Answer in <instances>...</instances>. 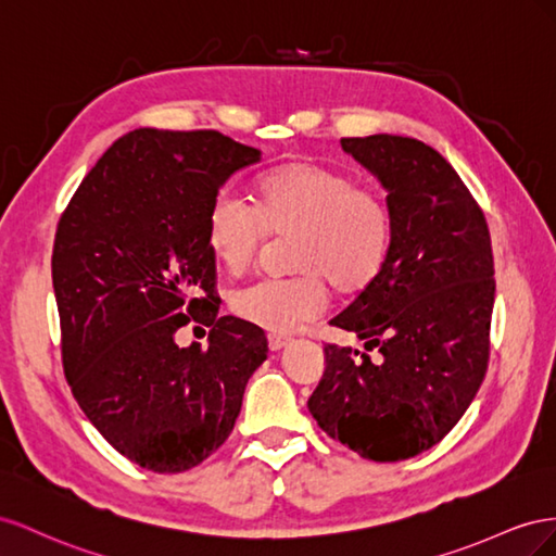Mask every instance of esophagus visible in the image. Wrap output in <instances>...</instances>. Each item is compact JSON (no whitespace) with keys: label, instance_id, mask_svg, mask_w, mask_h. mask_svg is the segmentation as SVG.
Segmentation results:
<instances>
[{"label":"esophagus","instance_id":"esophagus-1","mask_svg":"<svg viewBox=\"0 0 556 556\" xmlns=\"http://www.w3.org/2000/svg\"><path fill=\"white\" fill-rule=\"evenodd\" d=\"M289 342H291L289 338H281V336H269L267 338V344H269V349H273V352H279V349H283Z\"/></svg>","mask_w":556,"mask_h":556}]
</instances>
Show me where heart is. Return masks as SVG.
<instances>
[{"mask_svg": "<svg viewBox=\"0 0 556 556\" xmlns=\"http://www.w3.org/2000/svg\"><path fill=\"white\" fill-rule=\"evenodd\" d=\"M256 207L220 190L207 212V244L228 273H242L267 240L289 242L287 279H258L232 291L240 319L269 332H291L340 295H361L382 277L395 235L389 198L342 169L291 161L265 172Z\"/></svg>", "mask_w": 556, "mask_h": 556, "instance_id": "heart-1", "label": "heart"}]
</instances>
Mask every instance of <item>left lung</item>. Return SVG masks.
<instances>
[{
  "label": "left lung",
  "instance_id": "1",
  "mask_svg": "<svg viewBox=\"0 0 556 556\" xmlns=\"http://www.w3.org/2000/svg\"><path fill=\"white\" fill-rule=\"evenodd\" d=\"M342 149L389 190V263L330 326L382 358L326 344L307 407L321 431L370 462H403L445 438L489 366L494 253L484 212L435 149L399 135L344 137Z\"/></svg>",
  "mask_w": 556,
  "mask_h": 556
}]
</instances>
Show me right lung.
Returning a JSON list of instances; mask_svg holds the SVG:
<instances>
[{
	"mask_svg": "<svg viewBox=\"0 0 556 556\" xmlns=\"http://www.w3.org/2000/svg\"><path fill=\"white\" fill-rule=\"evenodd\" d=\"M261 151L216 130L139 128L114 141L62 212L53 244L62 368L92 426L132 464L184 472L232 433L263 328L216 316L207 212ZM211 328V346L176 330Z\"/></svg>",
	"mask_w": 556,
	"mask_h": 556,
	"instance_id": "obj_1",
	"label": "right lung"
}]
</instances>
